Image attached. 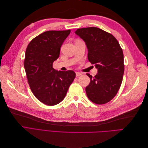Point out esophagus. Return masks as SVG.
Listing matches in <instances>:
<instances>
[{
	"instance_id": "esophagus-1",
	"label": "esophagus",
	"mask_w": 148,
	"mask_h": 148,
	"mask_svg": "<svg viewBox=\"0 0 148 148\" xmlns=\"http://www.w3.org/2000/svg\"><path fill=\"white\" fill-rule=\"evenodd\" d=\"M82 74L80 73V72H76V77H79L80 75H82Z\"/></svg>"
}]
</instances>
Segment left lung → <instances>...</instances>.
Instances as JSON below:
<instances>
[{
	"instance_id": "8db88e82",
	"label": "left lung",
	"mask_w": 148,
	"mask_h": 148,
	"mask_svg": "<svg viewBox=\"0 0 148 148\" xmlns=\"http://www.w3.org/2000/svg\"><path fill=\"white\" fill-rule=\"evenodd\" d=\"M75 34L85 42L88 59L95 64L97 73L86 87L89 99L97 104H104L117 95L124 73L123 53L113 35L96 27L78 29Z\"/></svg>"
}]
</instances>
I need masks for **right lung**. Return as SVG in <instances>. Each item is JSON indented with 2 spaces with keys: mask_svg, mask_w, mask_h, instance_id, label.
Instances as JSON below:
<instances>
[{
  "mask_svg": "<svg viewBox=\"0 0 148 148\" xmlns=\"http://www.w3.org/2000/svg\"><path fill=\"white\" fill-rule=\"evenodd\" d=\"M70 33V29L46 31L34 38L26 49L24 67L31 90L47 106L63 101L75 78L72 70L57 71L52 67Z\"/></svg>",
  "mask_w": 148,
  "mask_h": 148,
  "instance_id": "1",
  "label": "right lung"
}]
</instances>
